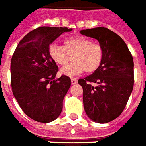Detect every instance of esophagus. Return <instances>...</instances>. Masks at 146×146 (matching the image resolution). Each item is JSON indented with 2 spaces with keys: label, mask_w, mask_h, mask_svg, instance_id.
I'll return each instance as SVG.
<instances>
[{
  "label": "esophagus",
  "mask_w": 146,
  "mask_h": 146,
  "mask_svg": "<svg viewBox=\"0 0 146 146\" xmlns=\"http://www.w3.org/2000/svg\"><path fill=\"white\" fill-rule=\"evenodd\" d=\"M77 83V80L75 78H71V84H76Z\"/></svg>",
  "instance_id": "34e87169"
}]
</instances>
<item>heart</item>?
Segmentation results:
<instances>
[{
    "label": "heart",
    "mask_w": 146,
    "mask_h": 146,
    "mask_svg": "<svg viewBox=\"0 0 146 146\" xmlns=\"http://www.w3.org/2000/svg\"><path fill=\"white\" fill-rule=\"evenodd\" d=\"M48 52L52 59L61 66L67 64L73 56V62L60 70L62 74L68 76L80 74L84 70L88 73L94 72L103 58L102 47L82 36L66 39L63 46L52 44Z\"/></svg>",
    "instance_id": "obj_1"
}]
</instances>
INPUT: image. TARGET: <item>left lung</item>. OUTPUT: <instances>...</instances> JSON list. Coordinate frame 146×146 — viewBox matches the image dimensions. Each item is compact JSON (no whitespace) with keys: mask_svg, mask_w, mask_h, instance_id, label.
I'll return each mask as SVG.
<instances>
[{"mask_svg":"<svg viewBox=\"0 0 146 146\" xmlns=\"http://www.w3.org/2000/svg\"><path fill=\"white\" fill-rule=\"evenodd\" d=\"M80 33L98 40L103 49L98 70L78 80L83 87L84 110L95 122H110L122 113L132 92L133 58L124 40L110 29L98 27ZM92 82L97 86H92Z\"/></svg>","mask_w":146,"mask_h":146,"instance_id":"8db88e82","label":"left lung"}]
</instances>
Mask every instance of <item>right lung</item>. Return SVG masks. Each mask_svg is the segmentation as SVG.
<instances>
[{"mask_svg":"<svg viewBox=\"0 0 146 146\" xmlns=\"http://www.w3.org/2000/svg\"><path fill=\"white\" fill-rule=\"evenodd\" d=\"M72 29L42 26L19 42L11 61L13 94L24 113L38 122L53 121L62 110L71 85L69 76L55 79L59 68L48 52L50 44Z\"/></svg>","mask_w":146,"mask_h":146,"instance_id":"right-lung-1","label":"right lung"}]
</instances>
